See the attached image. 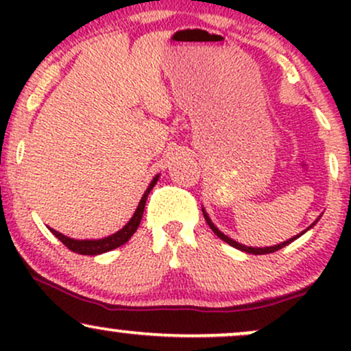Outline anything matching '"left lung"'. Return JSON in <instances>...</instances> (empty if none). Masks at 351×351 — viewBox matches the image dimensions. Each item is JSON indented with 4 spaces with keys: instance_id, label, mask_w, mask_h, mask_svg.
<instances>
[{
    "instance_id": "1",
    "label": "left lung",
    "mask_w": 351,
    "mask_h": 351,
    "mask_svg": "<svg viewBox=\"0 0 351 351\" xmlns=\"http://www.w3.org/2000/svg\"><path fill=\"white\" fill-rule=\"evenodd\" d=\"M203 215H204V219H206V223L209 224V228H211V231L215 232V234L217 236V237H221V239L224 241V243H228L229 245H232V247H236V249H239V251H243V252H247V254H256V256H261V254H271V252H276V251H279V249H282V247H285V245L287 244H291L292 241H295L297 237H300L302 234H304L305 231H308L310 228L312 226H315V223L312 224V226L310 228H307L305 229V231H302L300 234H297V236H293V237H291V239H287V241H284V243H280V244H277V245H271V247H249V245H244V244H239V243H236L234 239H231V237H228L226 234H223V232L219 231V229H217L215 224H213V221L209 219V216L206 215V211H204V208H203Z\"/></svg>"
}]
</instances>
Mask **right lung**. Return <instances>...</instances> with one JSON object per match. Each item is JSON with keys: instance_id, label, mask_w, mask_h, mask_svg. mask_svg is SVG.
Returning a JSON list of instances; mask_svg holds the SVG:
<instances>
[{"instance_id": "right-lung-1", "label": "right lung", "mask_w": 351, "mask_h": 351, "mask_svg": "<svg viewBox=\"0 0 351 351\" xmlns=\"http://www.w3.org/2000/svg\"><path fill=\"white\" fill-rule=\"evenodd\" d=\"M158 178H160V175H156L155 178L152 180V183L148 184L147 191L143 193L142 199H140L138 206H136L134 216H132V219L128 221V223L125 224V226L120 229V231H117L115 234L102 237V239H72V237L60 234L59 231H56V229H52V228H49V231L56 237H58L60 243L66 245L67 249H71L72 252L82 254V256H97V254H104V252L112 251V249L120 247V245H123L128 239H130L132 236L135 234L136 228L140 226V221H142V216H143L145 203H147V196L150 195L152 188L155 186Z\"/></svg>"}]
</instances>
